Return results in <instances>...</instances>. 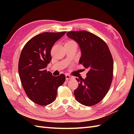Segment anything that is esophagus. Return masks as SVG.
<instances>
[{
    "label": "esophagus",
    "mask_w": 134,
    "mask_h": 134,
    "mask_svg": "<svg viewBox=\"0 0 134 134\" xmlns=\"http://www.w3.org/2000/svg\"><path fill=\"white\" fill-rule=\"evenodd\" d=\"M73 78H74V77L71 75H69V74L65 75V79H66V80H69V79H72Z\"/></svg>",
    "instance_id": "34e87169"
}]
</instances>
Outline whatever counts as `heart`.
Segmentation results:
<instances>
[{
    "mask_svg": "<svg viewBox=\"0 0 134 134\" xmlns=\"http://www.w3.org/2000/svg\"><path fill=\"white\" fill-rule=\"evenodd\" d=\"M72 43H75V41H74L73 40H69L67 41L66 43H65V45H67V44H72Z\"/></svg>",
    "mask_w": 134,
    "mask_h": 134,
    "instance_id": "b5f03b06",
    "label": "heart"
}]
</instances>
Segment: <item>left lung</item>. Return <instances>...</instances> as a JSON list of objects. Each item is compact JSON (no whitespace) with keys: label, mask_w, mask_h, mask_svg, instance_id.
<instances>
[{"label":"left lung","mask_w":134,"mask_h":134,"mask_svg":"<svg viewBox=\"0 0 134 134\" xmlns=\"http://www.w3.org/2000/svg\"><path fill=\"white\" fill-rule=\"evenodd\" d=\"M67 36L78 43L82 53L79 63L89 70L85 79L76 78L79 85L74 90L75 99L83 105L93 106L104 98L112 83V55L103 40L87 31H72Z\"/></svg>","instance_id":"1"}]
</instances>
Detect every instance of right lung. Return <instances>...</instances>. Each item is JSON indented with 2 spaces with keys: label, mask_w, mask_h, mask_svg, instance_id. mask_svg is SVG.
<instances>
[{
  "label": "right lung",
  "mask_w": 134,
  "mask_h": 134,
  "mask_svg": "<svg viewBox=\"0 0 134 134\" xmlns=\"http://www.w3.org/2000/svg\"><path fill=\"white\" fill-rule=\"evenodd\" d=\"M65 33L39 34L28 41L21 51L18 72L22 87L28 97L41 106L55 100L58 87L65 80L64 74L55 76L46 70L52 60L53 45Z\"/></svg>",
  "instance_id": "obj_1"
}]
</instances>
